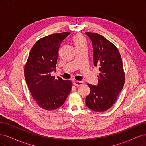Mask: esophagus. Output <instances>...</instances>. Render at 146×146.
Masks as SVG:
<instances>
[{
    "mask_svg": "<svg viewBox=\"0 0 146 146\" xmlns=\"http://www.w3.org/2000/svg\"><path fill=\"white\" fill-rule=\"evenodd\" d=\"M83 84H84L83 81H73V84L76 86H82Z\"/></svg>",
    "mask_w": 146,
    "mask_h": 146,
    "instance_id": "esophagus-1",
    "label": "esophagus"
}]
</instances>
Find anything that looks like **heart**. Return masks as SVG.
<instances>
[{"label":"heart","instance_id":"b5f03b06","mask_svg":"<svg viewBox=\"0 0 146 146\" xmlns=\"http://www.w3.org/2000/svg\"><path fill=\"white\" fill-rule=\"evenodd\" d=\"M73 42L76 48L86 46V42L84 40L83 36L81 35H77L74 36L73 38Z\"/></svg>","mask_w":146,"mask_h":146}]
</instances>
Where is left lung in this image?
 I'll return each instance as SVG.
<instances>
[{"label": "left lung", "instance_id": "obj_1", "mask_svg": "<svg viewBox=\"0 0 146 146\" xmlns=\"http://www.w3.org/2000/svg\"><path fill=\"white\" fill-rule=\"evenodd\" d=\"M93 50V60L98 67L96 86L87 84L90 93L86 98V104L92 110L101 112L109 109L123 90L125 75L118 50L110 41L95 33L86 32Z\"/></svg>", "mask_w": 146, "mask_h": 146}]
</instances>
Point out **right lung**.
I'll return each mask as SVG.
<instances>
[{
    "mask_svg": "<svg viewBox=\"0 0 146 146\" xmlns=\"http://www.w3.org/2000/svg\"><path fill=\"white\" fill-rule=\"evenodd\" d=\"M69 32L43 37L33 46L25 66L26 82L31 95L40 107L53 110L62 106L72 90L71 81L51 76L56 72L60 46Z\"/></svg>",
    "mask_w": 146,
    "mask_h": 146,
    "instance_id": "right-lung-1",
    "label": "right lung"
}]
</instances>
